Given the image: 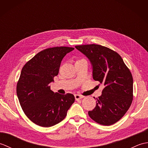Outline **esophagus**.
I'll return each instance as SVG.
<instances>
[{
	"mask_svg": "<svg viewBox=\"0 0 148 148\" xmlns=\"http://www.w3.org/2000/svg\"><path fill=\"white\" fill-rule=\"evenodd\" d=\"M74 97H75V99H76V100H79V99H81L83 98V96H81L80 95H77V94H76V95H74Z\"/></svg>",
	"mask_w": 148,
	"mask_h": 148,
	"instance_id": "1",
	"label": "esophagus"
}]
</instances>
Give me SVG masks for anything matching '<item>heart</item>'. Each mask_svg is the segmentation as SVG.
I'll use <instances>...</instances> for the list:
<instances>
[{"label":"heart","mask_w":148,"mask_h":148,"mask_svg":"<svg viewBox=\"0 0 148 148\" xmlns=\"http://www.w3.org/2000/svg\"><path fill=\"white\" fill-rule=\"evenodd\" d=\"M82 60H84V59H78V60H77L76 62H79V61H82Z\"/></svg>","instance_id":"b5f03b06"}]
</instances>
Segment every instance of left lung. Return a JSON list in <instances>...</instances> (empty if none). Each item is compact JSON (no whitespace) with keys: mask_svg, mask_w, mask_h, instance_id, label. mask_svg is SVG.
Returning a JSON list of instances; mask_svg holds the SVG:
<instances>
[{"mask_svg":"<svg viewBox=\"0 0 148 148\" xmlns=\"http://www.w3.org/2000/svg\"><path fill=\"white\" fill-rule=\"evenodd\" d=\"M93 66V78L104 86L101 96L88 115L97 123L109 126L118 121L133 100V77L117 52L99 45L75 46Z\"/></svg>","mask_w":148,"mask_h":148,"instance_id":"obj_1","label":"left lung"}]
</instances>
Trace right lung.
Here are the masks:
<instances>
[{"instance_id": "1", "label": "right lung", "mask_w": 148, "mask_h": 148, "mask_svg": "<svg viewBox=\"0 0 148 148\" xmlns=\"http://www.w3.org/2000/svg\"><path fill=\"white\" fill-rule=\"evenodd\" d=\"M74 49L53 47L42 50L28 61L16 84V93L25 114L34 123L49 127L64 119L74 96L54 93L49 83L57 76L63 58Z\"/></svg>"}]
</instances>
